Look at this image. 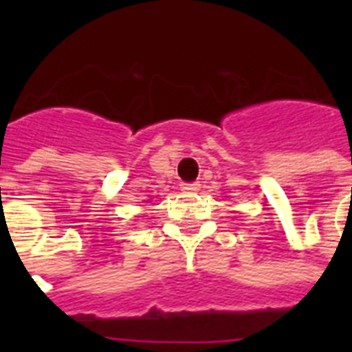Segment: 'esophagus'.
Segmentation results:
<instances>
[{
	"label": "esophagus",
	"instance_id": "esophagus-1",
	"mask_svg": "<svg viewBox=\"0 0 352 352\" xmlns=\"http://www.w3.org/2000/svg\"><path fill=\"white\" fill-rule=\"evenodd\" d=\"M199 188H201L199 182H184V184H181V190L184 193H195Z\"/></svg>",
	"mask_w": 352,
	"mask_h": 352
}]
</instances>
